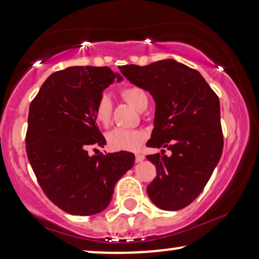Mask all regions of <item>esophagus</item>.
<instances>
[{"mask_svg":"<svg viewBox=\"0 0 259 259\" xmlns=\"http://www.w3.org/2000/svg\"><path fill=\"white\" fill-rule=\"evenodd\" d=\"M144 159H145V155L140 154V153H137V154H136V161H137V162H140V161H143Z\"/></svg>","mask_w":259,"mask_h":259,"instance_id":"34e87169","label":"esophagus"}]
</instances>
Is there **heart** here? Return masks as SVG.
<instances>
[{
    "mask_svg": "<svg viewBox=\"0 0 259 259\" xmlns=\"http://www.w3.org/2000/svg\"><path fill=\"white\" fill-rule=\"evenodd\" d=\"M120 95L127 104L137 111L143 112L148 105V98L141 88L137 86H126L120 90ZM113 105L108 95L102 94L98 99L93 107V115L99 125L107 128L112 121ZM145 134L136 130L116 128L108 133V146L114 151H136L143 145Z\"/></svg>",
    "mask_w": 259,
    "mask_h": 259,
    "instance_id": "obj_1",
    "label": "heart"
}]
</instances>
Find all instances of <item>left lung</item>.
<instances>
[{"label":"left lung","instance_id":"1","mask_svg":"<svg viewBox=\"0 0 259 259\" xmlns=\"http://www.w3.org/2000/svg\"><path fill=\"white\" fill-rule=\"evenodd\" d=\"M136 86L148 91L155 101L154 128L148 147L167 148L171 157L147 155L157 177L147 194L159 208L186 207L204 190L223 152L218 95L198 70L175 60L147 66H120Z\"/></svg>","mask_w":259,"mask_h":259}]
</instances>
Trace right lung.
Wrapping results in <instances>:
<instances>
[{
    "instance_id": "obj_1",
    "label": "right lung",
    "mask_w": 259,
    "mask_h": 259,
    "mask_svg": "<svg viewBox=\"0 0 259 259\" xmlns=\"http://www.w3.org/2000/svg\"><path fill=\"white\" fill-rule=\"evenodd\" d=\"M116 76L122 79L108 67H68L49 75L29 106L28 160L48 199L67 213L104 211L134 164L131 152L88 153L106 145L93 107Z\"/></svg>"
}]
</instances>
